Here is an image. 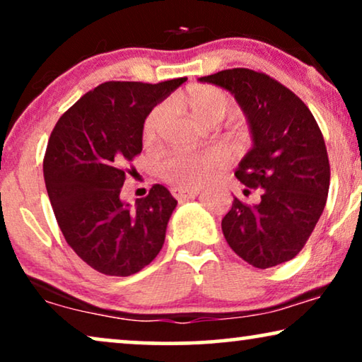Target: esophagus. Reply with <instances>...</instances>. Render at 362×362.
<instances>
[{"label": "esophagus", "mask_w": 362, "mask_h": 362, "mask_svg": "<svg viewBox=\"0 0 362 362\" xmlns=\"http://www.w3.org/2000/svg\"><path fill=\"white\" fill-rule=\"evenodd\" d=\"M171 192L177 201H186L199 194V189H180V187H173Z\"/></svg>", "instance_id": "esophagus-1"}]
</instances>
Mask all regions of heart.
<instances>
[{
  "label": "heart",
  "instance_id": "heart-1",
  "mask_svg": "<svg viewBox=\"0 0 362 362\" xmlns=\"http://www.w3.org/2000/svg\"><path fill=\"white\" fill-rule=\"evenodd\" d=\"M187 103L194 115L209 125H217L232 112V98L226 90L214 86H194L187 90ZM170 107L160 103L148 113L143 123V140L153 143L158 140L161 125ZM227 163V158L219 150L202 153L177 151L168 155L158 165V175L180 189H196L204 185Z\"/></svg>",
  "mask_w": 362,
  "mask_h": 362
}]
</instances>
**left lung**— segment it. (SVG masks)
Returning a JSON list of instances; mask_svg holds the SVG:
<instances>
[{
    "mask_svg": "<svg viewBox=\"0 0 362 362\" xmlns=\"http://www.w3.org/2000/svg\"><path fill=\"white\" fill-rule=\"evenodd\" d=\"M199 81L234 93L254 138L235 176L262 189L260 202L234 197L222 219L227 244L257 269L285 264L305 247L328 197L323 133L303 100L264 72L237 67Z\"/></svg>",
    "mask_w": 362,
    "mask_h": 362,
    "instance_id": "8db88e82",
    "label": "left lung"
}]
</instances>
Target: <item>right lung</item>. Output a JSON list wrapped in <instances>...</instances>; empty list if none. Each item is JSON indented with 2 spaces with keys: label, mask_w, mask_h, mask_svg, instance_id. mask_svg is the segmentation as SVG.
<instances>
[{
  "label": "right lung",
  "mask_w": 362,
  "mask_h": 362,
  "mask_svg": "<svg viewBox=\"0 0 362 362\" xmlns=\"http://www.w3.org/2000/svg\"><path fill=\"white\" fill-rule=\"evenodd\" d=\"M185 81L103 82L64 112L49 136L42 170L59 229L100 274H136L165 244L177 204L171 192L155 185L130 209L120 191L141 153L148 113Z\"/></svg>",
  "instance_id": "obj_1"
}]
</instances>
